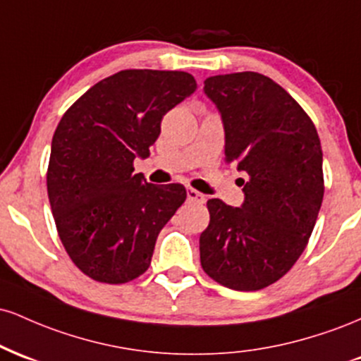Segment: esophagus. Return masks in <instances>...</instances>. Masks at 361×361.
Listing matches in <instances>:
<instances>
[{
  "instance_id": "esophagus-1",
  "label": "esophagus",
  "mask_w": 361,
  "mask_h": 361,
  "mask_svg": "<svg viewBox=\"0 0 361 361\" xmlns=\"http://www.w3.org/2000/svg\"><path fill=\"white\" fill-rule=\"evenodd\" d=\"M186 197H188L190 202H197V204H204L205 202V195L197 192V190H193V188L186 190Z\"/></svg>"
}]
</instances>
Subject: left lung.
I'll list each match as a JSON object with an SVG mask.
<instances>
[{"label": "left lung", "mask_w": 361, "mask_h": 361, "mask_svg": "<svg viewBox=\"0 0 361 361\" xmlns=\"http://www.w3.org/2000/svg\"><path fill=\"white\" fill-rule=\"evenodd\" d=\"M226 128V163L246 173L243 207L210 198L200 263L227 288L252 292L295 264L316 226L322 197V149L305 110L259 73L205 80Z\"/></svg>", "instance_id": "left-lung-1"}]
</instances>
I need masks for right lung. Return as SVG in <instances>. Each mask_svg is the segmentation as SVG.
Here are the masks:
<instances>
[{"label": "right lung", "instance_id": "obj_1", "mask_svg": "<svg viewBox=\"0 0 361 361\" xmlns=\"http://www.w3.org/2000/svg\"><path fill=\"white\" fill-rule=\"evenodd\" d=\"M185 71L126 69L91 86L62 115L52 137L47 193L57 234L90 279L118 285L151 264L159 231L186 200L180 183L134 173L161 120L195 93Z\"/></svg>", "mask_w": 361, "mask_h": 361}]
</instances>
